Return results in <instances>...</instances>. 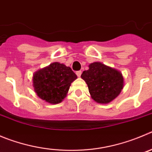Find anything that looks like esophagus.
Segmentation results:
<instances>
[{
	"label": "esophagus",
	"instance_id": "esophagus-1",
	"mask_svg": "<svg viewBox=\"0 0 152 152\" xmlns=\"http://www.w3.org/2000/svg\"><path fill=\"white\" fill-rule=\"evenodd\" d=\"M76 75H77L78 77H80L81 74H82V72H81L80 70H79V71H76Z\"/></svg>",
	"mask_w": 152,
	"mask_h": 152
}]
</instances>
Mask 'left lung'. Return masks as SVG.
<instances>
[{
	"mask_svg": "<svg viewBox=\"0 0 152 152\" xmlns=\"http://www.w3.org/2000/svg\"><path fill=\"white\" fill-rule=\"evenodd\" d=\"M81 75L88 87L91 97L99 103H109L120 94L124 87L121 72L100 62L89 64Z\"/></svg>",
	"mask_w": 152,
	"mask_h": 152,
	"instance_id": "1",
	"label": "left lung"
}]
</instances>
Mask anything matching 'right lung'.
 I'll use <instances>...</instances> for the list:
<instances>
[{"mask_svg": "<svg viewBox=\"0 0 152 152\" xmlns=\"http://www.w3.org/2000/svg\"><path fill=\"white\" fill-rule=\"evenodd\" d=\"M77 76L69 66L54 62L39 69L33 76V86L38 97L52 104L59 103L66 96Z\"/></svg>", "mask_w": 152, "mask_h": 152, "instance_id": "add662e5", "label": "right lung"}]
</instances>
